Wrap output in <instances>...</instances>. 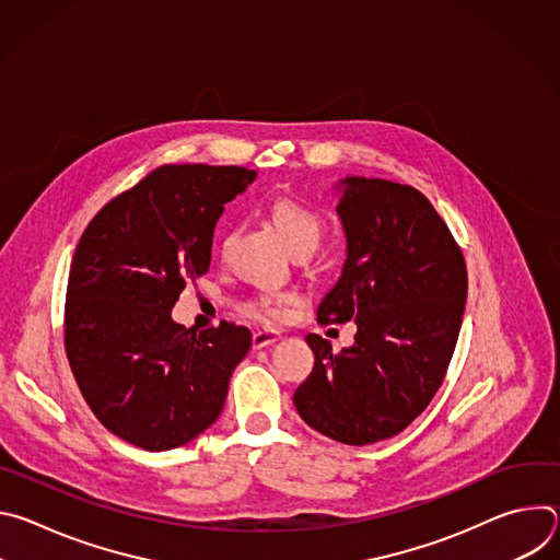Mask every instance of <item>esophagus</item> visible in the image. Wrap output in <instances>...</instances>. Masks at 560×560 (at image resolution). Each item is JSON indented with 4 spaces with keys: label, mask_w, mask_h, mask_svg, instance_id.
Segmentation results:
<instances>
[{
    "label": "esophagus",
    "mask_w": 560,
    "mask_h": 560,
    "mask_svg": "<svg viewBox=\"0 0 560 560\" xmlns=\"http://www.w3.org/2000/svg\"><path fill=\"white\" fill-rule=\"evenodd\" d=\"M279 337H281V335H279L277 330H268V328L257 330V332L253 335V348H255V350H261V348H266V346L279 341Z\"/></svg>",
    "instance_id": "esophagus-1"
}]
</instances>
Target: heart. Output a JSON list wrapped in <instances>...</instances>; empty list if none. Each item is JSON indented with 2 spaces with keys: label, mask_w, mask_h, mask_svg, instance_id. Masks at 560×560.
Wrapping results in <instances>:
<instances>
[{
  "label": "heart",
  "mask_w": 560,
  "mask_h": 560,
  "mask_svg": "<svg viewBox=\"0 0 560 560\" xmlns=\"http://www.w3.org/2000/svg\"><path fill=\"white\" fill-rule=\"evenodd\" d=\"M266 214L277 228L290 253H312L322 242L326 223L316 210L294 197H275L266 206ZM296 299L294 292H261L253 296L244 310L259 322H281L288 314V305Z\"/></svg>",
  "instance_id": "obj_1"
}]
</instances>
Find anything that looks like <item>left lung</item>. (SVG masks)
I'll use <instances>...</instances> for the list:
<instances>
[{
    "label": "left lung",
    "instance_id": "left-lung-1",
    "mask_svg": "<svg viewBox=\"0 0 560 560\" xmlns=\"http://www.w3.org/2000/svg\"><path fill=\"white\" fill-rule=\"evenodd\" d=\"M341 184L348 259L316 322L354 318V346L332 352L328 339L307 335L314 368L292 401L316 432L370 445L404 432L441 387L463 322L467 268L423 192L387 179Z\"/></svg>",
    "mask_w": 560,
    "mask_h": 560
}]
</instances>
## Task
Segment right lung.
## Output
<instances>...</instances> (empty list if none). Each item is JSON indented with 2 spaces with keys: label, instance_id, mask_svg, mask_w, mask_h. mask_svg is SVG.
Wrapping results in <instances>:
<instances>
[{
  "label": "right lung",
  "instance_id": "obj_1",
  "mask_svg": "<svg viewBox=\"0 0 560 560\" xmlns=\"http://www.w3.org/2000/svg\"><path fill=\"white\" fill-rule=\"evenodd\" d=\"M257 171L166 164L110 199L79 238L66 288L63 348L100 423L164 452L210 428L253 335L186 330L171 318L186 283L208 272L214 223Z\"/></svg>",
  "mask_w": 560,
  "mask_h": 560
}]
</instances>
